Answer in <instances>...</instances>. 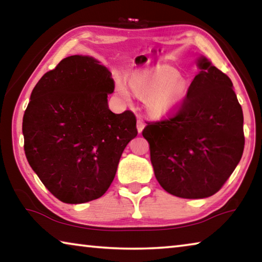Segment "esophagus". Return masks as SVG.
I'll return each instance as SVG.
<instances>
[{"mask_svg":"<svg viewBox=\"0 0 262 262\" xmlns=\"http://www.w3.org/2000/svg\"><path fill=\"white\" fill-rule=\"evenodd\" d=\"M144 127H145V123L139 119V120H137V132H139V134H141L142 130L144 129Z\"/></svg>","mask_w":262,"mask_h":262,"instance_id":"obj_1","label":"esophagus"}]
</instances>
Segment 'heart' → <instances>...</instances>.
<instances>
[{
    "instance_id": "heart-1",
    "label": "heart",
    "mask_w": 262,
    "mask_h": 262,
    "mask_svg": "<svg viewBox=\"0 0 262 262\" xmlns=\"http://www.w3.org/2000/svg\"><path fill=\"white\" fill-rule=\"evenodd\" d=\"M128 84L136 96L145 97V107L155 118H165L180 107L188 86L180 73L168 64H158L133 73ZM117 91L125 100L132 99V91L122 78H118Z\"/></svg>"
}]
</instances>
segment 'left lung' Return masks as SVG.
I'll use <instances>...</instances> for the list:
<instances>
[{"label":"left lung","mask_w":262,"mask_h":262,"mask_svg":"<svg viewBox=\"0 0 262 262\" xmlns=\"http://www.w3.org/2000/svg\"><path fill=\"white\" fill-rule=\"evenodd\" d=\"M173 118L148 123L142 134L162 187L174 196L203 199L229 179L243 156V110L231 79L206 56Z\"/></svg>","instance_id":"obj_1"}]
</instances>
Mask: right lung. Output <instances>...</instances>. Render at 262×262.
<instances>
[{
	"instance_id": "right-lung-1",
	"label": "right lung",
	"mask_w": 262,
	"mask_h": 262,
	"mask_svg": "<svg viewBox=\"0 0 262 262\" xmlns=\"http://www.w3.org/2000/svg\"><path fill=\"white\" fill-rule=\"evenodd\" d=\"M113 91L112 74L88 55L66 57L32 90L23 117L25 156L62 202L77 205L104 195L137 135L130 111L108 108Z\"/></svg>"
}]
</instances>
